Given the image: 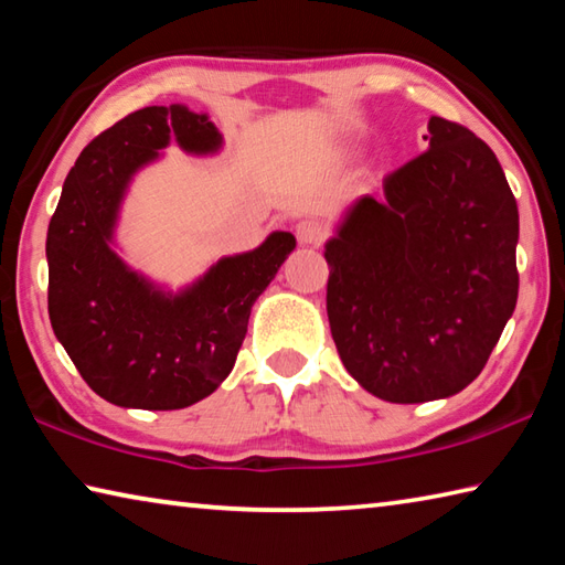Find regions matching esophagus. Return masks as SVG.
Returning <instances> with one entry per match:
<instances>
[{"mask_svg": "<svg viewBox=\"0 0 565 565\" xmlns=\"http://www.w3.org/2000/svg\"><path fill=\"white\" fill-rule=\"evenodd\" d=\"M296 238H299L301 246H319L327 238V226L317 218H303V222L296 224Z\"/></svg>", "mask_w": 565, "mask_h": 565, "instance_id": "34e87169", "label": "esophagus"}]
</instances>
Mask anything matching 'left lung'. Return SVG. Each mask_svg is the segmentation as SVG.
<instances>
[{
	"label": "left lung",
	"instance_id": "1",
	"mask_svg": "<svg viewBox=\"0 0 565 565\" xmlns=\"http://www.w3.org/2000/svg\"><path fill=\"white\" fill-rule=\"evenodd\" d=\"M428 151L361 196L327 242V311L349 374L424 404L481 374L519 299V206L491 147L428 119Z\"/></svg>",
	"mask_w": 565,
	"mask_h": 565
}]
</instances>
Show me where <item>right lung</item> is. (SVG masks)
Masks as SVG:
<instances>
[{"mask_svg": "<svg viewBox=\"0 0 565 565\" xmlns=\"http://www.w3.org/2000/svg\"><path fill=\"white\" fill-rule=\"evenodd\" d=\"M171 139L194 157L224 145L209 114L184 104L134 111L82 151L46 232L54 337L94 394L124 408L174 411L214 394L232 374L254 301L296 246L294 234L271 232L179 291L134 271L114 248L121 202Z\"/></svg>", "mask_w": 565, "mask_h": 565, "instance_id": "1", "label": "right lung"}]
</instances>
